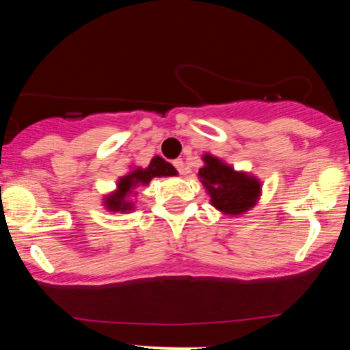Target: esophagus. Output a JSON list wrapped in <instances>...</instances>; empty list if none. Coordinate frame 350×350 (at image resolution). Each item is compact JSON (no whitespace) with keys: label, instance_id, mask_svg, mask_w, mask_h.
<instances>
[{"label":"esophagus","instance_id":"34e87169","mask_svg":"<svg viewBox=\"0 0 350 350\" xmlns=\"http://www.w3.org/2000/svg\"><path fill=\"white\" fill-rule=\"evenodd\" d=\"M172 164H174L176 170L179 171V174H184V172H186V166H184V161H183V159H176V161L172 163Z\"/></svg>","mask_w":350,"mask_h":350}]
</instances>
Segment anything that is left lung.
I'll use <instances>...</instances> for the list:
<instances>
[{"mask_svg":"<svg viewBox=\"0 0 350 350\" xmlns=\"http://www.w3.org/2000/svg\"><path fill=\"white\" fill-rule=\"evenodd\" d=\"M202 161L204 166L199 170L198 178L217 211L237 217L247 214L256 206L262 196V180L256 176L234 170V166L211 152L202 156Z\"/></svg>","mask_w":350,"mask_h":350,"instance_id":"1","label":"left lung"}]
</instances>
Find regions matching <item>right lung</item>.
<instances>
[{
    "label": "right lung",
    "mask_w": 350,
    "mask_h": 350,
    "mask_svg": "<svg viewBox=\"0 0 350 350\" xmlns=\"http://www.w3.org/2000/svg\"><path fill=\"white\" fill-rule=\"evenodd\" d=\"M178 176V171L171 163L164 161L161 156H154L146 167L131 166L126 174L118 178L116 187L111 192L103 196L102 206L108 212H120V214H130L135 211V202L131 196L139 186H148L152 178H170Z\"/></svg>",
    "instance_id": "obj_1"
}]
</instances>
